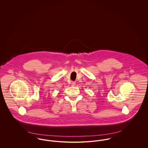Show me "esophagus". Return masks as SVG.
<instances>
[{
	"label": "esophagus",
	"mask_w": 148,
	"mask_h": 148,
	"mask_svg": "<svg viewBox=\"0 0 148 148\" xmlns=\"http://www.w3.org/2000/svg\"><path fill=\"white\" fill-rule=\"evenodd\" d=\"M75 84H76V83L75 82H71V86H75Z\"/></svg>",
	"instance_id": "obj_1"
}]
</instances>
